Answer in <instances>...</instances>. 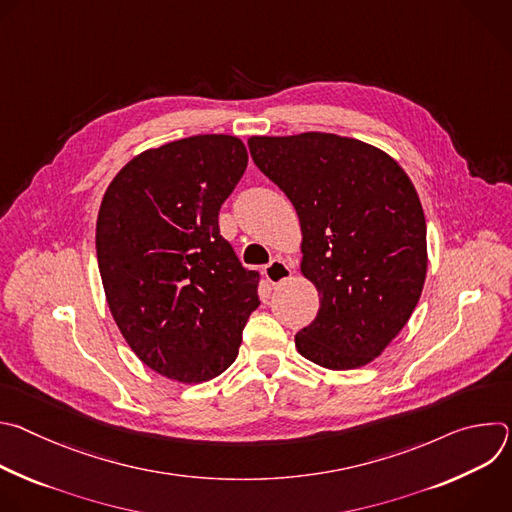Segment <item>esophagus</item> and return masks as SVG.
I'll return each instance as SVG.
<instances>
[{
	"instance_id": "34e87169",
	"label": "esophagus",
	"mask_w": 512,
	"mask_h": 512,
	"mask_svg": "<svg viewBox=\"0 0 512 512\" xmlns=\"http://www.w3.org/2000/svg\"><path fill=\"white\" fill-rule=\"evenodd\" d=\"M291 277V267L281 261V259H273L267 267H265V279L271 283V285H279L283 283L285 279Z\"/></svg>"
}]
</instances>
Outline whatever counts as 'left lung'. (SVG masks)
Listing matches in <instances>:
<instances>
[{
	"label": "left lung",
	"mask_w": 512,
	"mask_h": 512,
	"mask_svg": "<svg viewBox=\"0 0 512 512\" xmlns=\"http://www.w3.org/2000/svg\"><path fill=\"white\" fill-rule=\"evenodd\" d=\"M251 158L294 204L300 271L320 296L298 352L330 371L373 362L411 318L427 273L425 214L405 170L354 137L253 135Z\"/></svg>",
	"instance_id": "1"
}]
</instances>
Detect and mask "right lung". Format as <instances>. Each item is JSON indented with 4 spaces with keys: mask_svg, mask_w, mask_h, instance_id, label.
<instances>
[{
    "mask_svg": "<svg viewBox=\"0 0 512 512\" xmlns=\"http://www.w3.org/2000/svg\"><path fill=\"white\" fill-rule=\"evenodd\" d=\"M235 135L170 141L107 186L97 259L119 332L158 375L196 385L227 371L257 310V271L218 233V210L247 170Z\"/></svg>",
    "mask_w": 512,
    "mask_h": 512,
    "instance_id": "1",
    "label": "right lung"
}]
</instances>
